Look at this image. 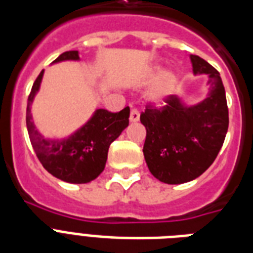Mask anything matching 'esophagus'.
Returning a JSON list of instances; mask_svg holds the SVG:
<instances>
[{
  "mask_svg": "<svg viewBox=\"0 0 253 253\" xmlns=\"http://www.w3.org/2000/svg\"><path fill=\"white\" fill-rule=\"evenodd\" d=\"M129 120H130V123H137V121L139 120L138 111H136V110L130 111V115H129Z\"/></svg>",
  "mask_w": 253,
  "mask_h": 253,
  "instance_id": "1",
  "label": "esophagus"
}]
</instances>
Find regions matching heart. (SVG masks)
Wrapping results in <instances>:
<instances>
[{"mask_svg":"<svg viewBox=\"0 0 253 253\" xmlns=\"http://www.w3.org/2000/svg\"><path fill=\"white\" fill-rule=\"evenodd\" d=\"M155 78H158V80L155 81V84H153V87L150 88V91L147 94V100L151 104L162 106L175 90L176 76L173 72L163 73L162 66L157 65L154 66V69L151 72V80H155Z\"/></svg>","mask_w":253,"mask_h":253,"instance_id":"obj_1","label":"heart"}]
</instances>
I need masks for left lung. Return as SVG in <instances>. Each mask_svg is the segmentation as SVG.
Listing matches in <instances>:
<instances>
[{
  "label": "left lung",
  "mask_w": 253,
  "mask_h": 253,
  "mask_svg": "<svg viewBox=\"0 0 253 253\" xmlns=\"http://www.w3.org/2000/svg\"><path fill=\"white\" fill-rule=\"evenodd\" d=\"M195 76L208 77L207 98L188 104L176 95L163 108L147 107L139 120L146 128L143 157L159 181L183 184L199 177L217 158L229 129L221 76L204 58L191 54Z\"/></svg>",
  "instance_id": "8db88e82"
}]
</instances>
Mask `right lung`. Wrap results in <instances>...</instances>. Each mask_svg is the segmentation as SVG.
<instances>
[{
  "label": "right lung",
  "instance_id": "1",
  "mask_svg": "<svg viewBox=\"0 0 253 253\" xmlns=\"http://www.w3.org/2000/svg\"><path fill=\"white\" fill-rule=\"evenodd\" d=\"M62 61H80L78 50L64 52L53 64ZM43 76L42 70L32 84L27 102L26 124L34 151L44 169L54 177L72 184L90 183L106 167L111 143L129 125V107L116 114L96 108L92 116L70 136L48 138L36 129L31 114V104L39 92Z\"/></svg>",
  "mask_w": 253,
  "mask_h": 253
}]
</instances>
